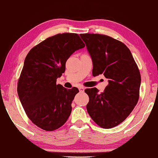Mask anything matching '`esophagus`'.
<instances>
[{"label": "esophagus", "instance_id": "obj_1", "mask_svg": "<svg viewBox=\"0 0 158 158\" xmlns=\"http://www.w3.org/2000/svg\"><path fill=\"white\" fill-rule=\"evenodd\" d=\"M78 89H79V91L81 92V93H83V92L85 91V87H79Z\"/></svg>", "mask_w": 158, "mask_h": 158}]
</instances>
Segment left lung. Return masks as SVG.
Instances as JSON below:
<instances>
[{"label":"left lung","instance_id":"8db88e82","mask_svg":"<svg viewBox=\"0 0 158 158\" xmlns=\"http://www.w3.org/2000/svg\"><path fill=\"white\" fill-rule=\"evenodd\" d=\"M93 64V76L103 74L109 84L103 93L96 87L85 89L89 96L87 110L102 128H111L123 122L139 99L141 77L127 46L99 34H81Z\"/></svg>","mask_w":158,"mask_h":158}]
</instances>
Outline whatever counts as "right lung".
<instances>
[{
    "instance_id": "1",
    "label": "right lung",
    "mask_w": 158,
    "mask_h": 158,
    "mask_svg": "<svg viewBox=\"0 0 158 158\" xmlns=\"http://www.w3.org/2000/svg\"><path fill=\"white\" fill-rule=\"evenodd\" d=\"M85 47L76 33L58 34L34 47L25 58L18 81V93L27 116L34 124L52 131L61 127L72 111L77 87L65 89L56 79L65 70L73 53Z\"/></svg>"
}]
</instances>
